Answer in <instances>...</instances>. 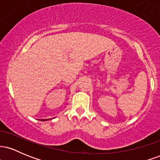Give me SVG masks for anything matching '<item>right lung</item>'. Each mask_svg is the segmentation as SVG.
Here are the masks:
<instances>
[{
    "label": "right lung",
    "instance_id": "right-lung-1",
    "mask_svg": "<svg viewBox=\"0 0 160 160\" xmlns=\"http://www.w3.org/2000/svg\"><path fill=\"white\" fill-rule=\"evenodd\" d=\"M42 121H45V120H41Z\"/></svg>",
    "mask_w": 160,
    "mask_h": 160
}]
</instances>
